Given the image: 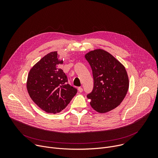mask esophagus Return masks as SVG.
<instances>
[{
	"label": "esophagus",
	"instance_id": "1",
	"mask_svg": "<svg viewBox=\"0 0 158 158\" xmlns=\"http://www.w3.org/2000/svg\"><path fill=\"white\" fill-rule=\"evenodd\" d=\"M78 91H79V93H82V92L83 91V89H82V87H79L78 88Z\"/></svg>",
	"mask_w": 158,
	"mask_h": 158
}]
</instances>
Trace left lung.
Here are the masks:
<instances>
[{"mask_svg": "<svg viewBox=\"0 0 158 158\" xmlns=\"http://www.w3.org/2000/svg\"><path fill=\"white\" fill-rule=\"evenodd\" d=\"M91 67L94 86L87 97L90 104L100 113L118 107L126 96L129 79L125 67L107 52L97 49L85 54Z\"/></svg>", "mask_w": 158, "mask_h": 158, "instance_id": "obj_1", "label": "left lung"}]
</instances>
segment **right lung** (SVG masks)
Masks as SVG:
<instances>
[{
    "label": "right lung",
    "instance_id": "add662e5",
    "mask_svg": "<svg viewBox=\"0 0 158 158\" xmlns=\"http://www.w3.org/2000/svg\"><path fill=\"white\" fill-rule=\"evenodd\" d=\"M57 52L42 57L31 69L27 88L32 100L48 113H58L65 108L77 89L68 83V78L59 64Z\"/></svg>",
    "mask_w": 158,
    "mask_h": 158
}]
</instances>
